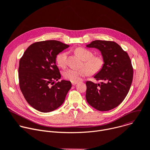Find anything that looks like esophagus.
<instances>
[{"label": "esophagus", "mask_w": 150, "mask_h": 150, "mask_svg": "<svg viewBox=\"0 0 150 150\" xmlns=\"http://www.w3.org/2000/svg\"><path fill=\"white\" fill-rule=\"evenodd\" d=\"M76 84H77L76 82H72V84L73 86H75V85H76Z\"/></svg>", "instance_id": "obj_1"}]
</instances>
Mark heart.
<instances>
[{
  "mask_svg": "<svg viewBox=\"0 0 150 150\" xmlns=\"http://www.w3.org/2000/svg\"><path fill=\"white\" fill-rule=\"evenodd\" d=\"M75 53L84 62L83 66L85 67L79 69H69L63 73V76L71 82H78L82 78L87 76L89 73L96 74L99 72L104 66L105 60L100 55L93 56V52L84 47H78L75 50ZM66 52L59 54L56 57V62L60 67H64L67 64Z\"/></svg>",
  "mask_w": 150,
  "mask_h": 150,
  "instance_id": "1",
  "label": "heart"
}]
</instances>
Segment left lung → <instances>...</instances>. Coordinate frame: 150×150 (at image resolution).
Segmentation results:
<instances>
[{
  "label": "left lung",
  "mask_w": 150,
  "mask_h": 150,
  "mask_svg": "<svg viewBox=\"0 0 150 150\" xmlns=\"http://www.w3.org/2000/svg\"><path fill=\"white\" fill-rule=\"evenodd\" d=\"M86 47L99 50L105 60L102 69L94 75L103 82L86 83L87 102L98 111H110L124 100L129 91L133 74L131 60L127 53L113 41L96 40Z\"/></svg>",
  "instance_id": "8db88e82"
}]
</instances>
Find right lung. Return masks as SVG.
Segmentation results:
<instances>
[{
    "instance_id": "obj_1",
    "label": "right lung",
    "mask_w": 150,
    "mask_h": 150,
    "mask_svg": "<svg viewBox=\"0 0 150 150\" xmlns=\"http://www.w3.org/2000/svg\"><path fill=\"white\" fill-rule=\"evenodd\" d=\"M69 47L58 40L35 42L24 52L19 63L20 88L35 110L42 112L56 110L64 102L71 89V81L61 80L56 65L58 54Z\"/></svg>"
}]
</instances>
